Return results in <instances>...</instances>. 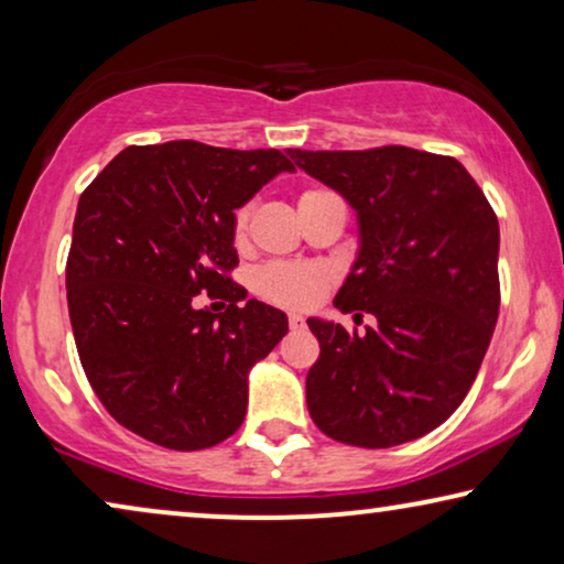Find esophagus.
<instances>
[{
  "mask_svg": "<svg viewBox=\"0 0 564 564\" xmlns=\"http://www.w3.org/2000/svg\"><path fill=\"white\" fill-rule=\"evenodd\" d=\"M288 323H290L292 330H303V328H305V318H303V315H300V313H290Z\"/></svg>",
  "mask_w": 564,
  "mask_h": 564,
  "instance_id": "1",
  "label": "esophagus"
}]
</instances>
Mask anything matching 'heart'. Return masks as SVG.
Wrapping results in <instances>:
<instances>
[{"instance_id": "1", "label": "heart", "mask_w": 564, "mask_h": 564, "mask_svg": "<svg viewBox=\"0 0 564 564\" xmlns=\"http://www.w3.org/2000/svg\"><path fill=\"white\" fill-rule=\"evenodd\" d=\"M323 195V189H307L300 195V203L307 197ZM251 205L236 210L234 218V241L243 243L249 230ZM253 288L264 300L282 307H307L318 300L328 288V272L318 264H269L259 269Z\"/></svg>"}]
</instances>
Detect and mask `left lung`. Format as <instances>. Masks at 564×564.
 Listing matches in <instances>:
<instances>
[{"label":"left lung","instance_id":"left-lung-1","mask_svg":"<svg viewBox=\"0 0 564 564\" xmlns=\"http://www.w3.org/2000/svg\"><path fill=\"white\" fill-rule=\"evenodd\" d=\"M359 218V257L341 313L375 315L365 334L307 318L321 357L305 380L323 434L365 449L413 442L473 388L500 307L498 218L452 156L382 145L288 151Z\"/></svg>","mask_w":564,"mask_h":564}]
</instances>
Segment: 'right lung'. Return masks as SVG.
<instances>
[{"mask_svg": "<svg viewBox=\"0 0 564 564\" xmlns=\"http://www.w3.org/2000/svg\"><path fill=\"white\" fill-rule=\"evenodd\" d=\"M280 172L295 166L276 149L169 141L128 145L82 192L68 318L91 390L120 426L197 452L243 423L249 369L282 341L288 315L230 280L234 210ZM199 291L229 307L197 312Z\"/></svg>", "mask_w": 564, "mask_h": 564, "instance_id": "add662e5", "label": "right lung"}]
</instances>
